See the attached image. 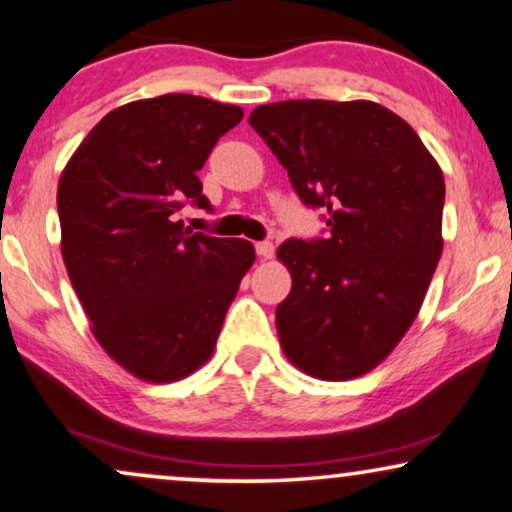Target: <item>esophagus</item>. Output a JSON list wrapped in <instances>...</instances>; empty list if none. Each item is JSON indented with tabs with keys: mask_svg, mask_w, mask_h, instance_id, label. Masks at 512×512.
I'll list each match as a JSON object with an SVG mask.
<instances>
[{
	"mask_svg": "<svg viewBox=\"0 0 512 512\" xmlns=\"http://www.w3.org/2000/svg\"><path fill=\"white\" fill-rule=\"evenodd\" d=\"M255 250H257V255L262 257V260H269V257H274V243L271 241H260V243H255Z\"/></svg>",
	"mask_w": 512,
	"mask_h": 512,
	"instance_id": "34e87169",
	"label": "esophagus"
}]
</instances>
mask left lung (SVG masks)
<instances>
[{
    "label": "left lung",
    "mask_w": 512,
    "mask_h": 512,
    "mask_svg": "<svg viewBox=\"0 0 512 512\" xmlns=\"http://www.w3.org/2000/svg\"><path fill=\"white\" fill-rule=\"evenodd\" d=\"M327 236L288 238L292 290L276 306L285 356L316 379L377 367L417 318L442 255L445 177L414 128L370 100H285L252 109Z\"/></svg>",
    "instance_id": "1"
}]
</instances>
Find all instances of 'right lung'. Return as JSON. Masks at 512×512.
Returning a JSON list of instances; mask_svg holds the SVG:
<instances>
[{
    "mask_svg": "<svg viewBox=\"0 0 512 512\" xmlns=\"http://www.w3.org/2000/svg\"><path fill=\"white\" fill-rule=\"evenodd\" d=\"M243 119L236 105L168 93L112 109L58 182L60 250L102 349L168 384L213 356L255 248L192 234L177 213L210 210L199 170Z\"/></svg>",
    "mask_w": 512,
    "mask_h": 512,
    "instance_id": "right-lung-1",
    "label": "right lung"
}]
</instances>
